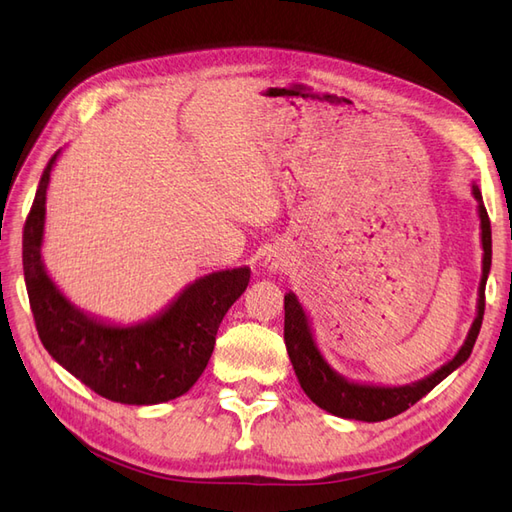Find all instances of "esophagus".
Segmentation results:
<instances>
[{"instance_id":"obj_1","label":"esophagus","mask_w":512,"mask_h":512,"mask_svg":"<svg viewBox=\"0 0 512 512\" xmlns=\"http://www.w3.org/2000/svg\"><path fill=\"white\" fill-rule=\"evenodd\" d=\"M286 267H288V258L282 250H269L265 258H262V269L267 273H280Z\"/></svg>"}]
</instances>
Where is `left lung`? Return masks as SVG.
<instances>
[{"label":"left lung","instance_id":"obj_1","mask_svg":"<svg viewBox=\"0 0 512 512\" xmlns=\"http://www.w3.org/2000/svg\"><path fill=\"white\" fill-rule=\"evenodd\" d=\"M472 194L478 203V220H480V245H483V275L478 284V299H476V318L466 335V342L461 344L457 354L451 361L438 367L433 374L399 386H384V384H367L354 382L335 371L322 352L316 346L312 324L305 314L303 305L299 303L297 294L286 292L284 297V342L294 367V374L299 378L301 389L314 404L329 414L352 418V421L378 423L393 418L414 406L418 399H423L433 386H438L446 376H451L457 367H461L470 359L476 337L483 324L485 314V286L491 269V222L487 209L483 205V194L478 185L472 183Z\"/></svg>","mask_w":512,"mask_h":512}]
</instances>
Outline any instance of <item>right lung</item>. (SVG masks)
Returning <instances> with one entry per match:
<instances>
[{"mask_svg": "<svg viewBox=\"0 0 512 512\" xmlns=\"http://www.w3.org/2000/svg\"><path fill=\"white\" fill-rule=\"evenodd\" d=\"M46 164L23 228V271L40 342L91 391L128 406L188 393L203 374L220 322L250 284V267L224 269L185 286L162 312L134 324L106 322L76 307L42 260L46 190L59 158Z\"/></svg>", "mask_w": 512, "mask_h": 512, "instance_id": "right-lung-1", "label": "right lung"}]
</instances>
